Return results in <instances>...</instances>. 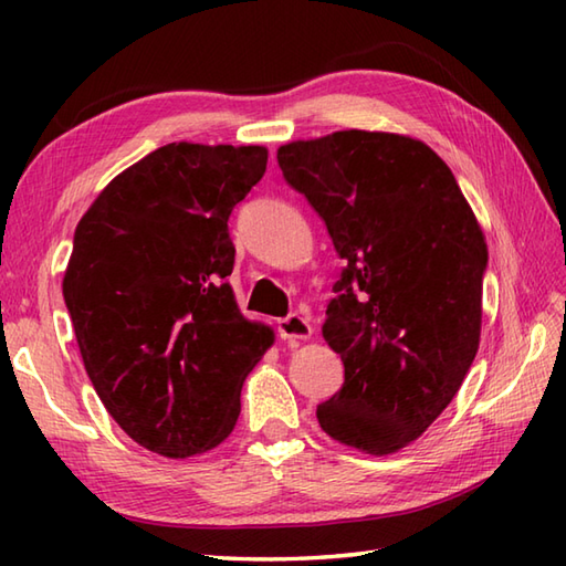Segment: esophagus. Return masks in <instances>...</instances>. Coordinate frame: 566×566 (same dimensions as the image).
<instances>
[{
	"mask_svg": "<svg viewBox=\"0 0 566 566\" xmlns=\"http://www.w3.org/2000/svg\"><path fill=\"white\" fill-rule=\"evenodd\" d=\"M276 333H280L282 340H308L314 328H311V323L304 316L290 314L276 321Z\"/></svg>",
	"mask_w": 566,
	"mask_h": 566,
	"instance_id": "esophagus-1",
	"label": "esophagus"
}]
</instances>
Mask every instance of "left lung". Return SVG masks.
Wrapping results in <instances>:
<instances>
[{
	"instance_id": "left-lung-1",
	"label": "left lung",
	"mask_w": 566,
	"mask_h": 566,
	"mask_svg": "<svg viewBox=\"0 0 566 566\" xmlns=\"http://www.w3.org/2000/svg\"><path fill=\"white\" fill-rule=\"evenodd\" d=\"M347 262L323 323L345 367L316 408L333 440L399 452L460 391L482 338L486 238L450 167L423 140L335 130L276 150Z\"/></svg>"
}]
</instances>
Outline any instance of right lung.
I'll list each match as a JSON object with an SVG mask.
<instances>
[{
	"instance_id": "right-lung-1",
	"label": "right lung",
	"mask_w": 566,
	"mask_h": 566,
	"mask_svg": "<svg viewBox=\"0 0 566 566\" xmlns=\"http://www.w3.org/2000/svg\"><path fill=\"white\" fill-rule=\"evenodd\" d=\"M264 146L167 143L126 167L75 228L63 296L84 369L130 440L185 460L231 436L274 331L235 304L228 216Z\"/></svg>"
}]
</instances>
